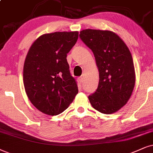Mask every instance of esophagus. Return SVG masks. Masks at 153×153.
<instances>
[{"mask_svg":"<svg viewBox=\"0 0 153 153\" xmlns=\"http://www.w3.org/2000/svg\"><path fill=\"white\" fill-rule=\"evenodd\" d=\"M78 80H79V82H80V83H81V84H82V82H83L82 77H80V78H78Z\"/></svg>","mask_w":153,"mask_h":153,"instance_id":"esophagus-1","label":"esophagus"}]
</instances>
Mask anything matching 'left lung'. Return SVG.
<instances>
[{
  "mask_svg": "<svg viewBox=\"0 0 153 153\" xmlns=\"http://www.w3.org/2000/svg\"><path fill=\"white\" fill-rule=\"evenodd\" d=\"M80 37L93 52L99 70V84L88 97L92 107L105 114L119 111L131 97L135 82L134 65L128 46L114 32L82 30Z\"/></svg>",
  "mask_w": 153,
  "mask_h": 153,
  "instance_id": "1",
  "label": "left lung"
}]
</instances>
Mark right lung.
I'll list each match as a JSON object with an SVG mask.
<instances>
[{"label": "right lung", "instance_id": "right-lung-1", "mask_svg": "<svg viewBox=\"0 0 153 153\" xmlns=\"http://www.w3.org/2000/svg\"><path fill=\"white\" fill-rule=\"evenodd\" d=\"M78 39V32H57L36 39L23 68V82L29 100L46 114L58 115L78 94L66 57Z\"/></svg>", "mask_w": 153, "mask_h": 153}]
</instances>
